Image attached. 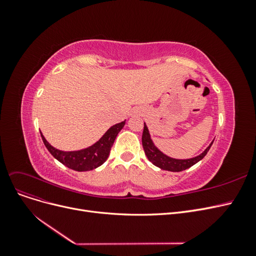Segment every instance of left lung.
I'll use <instances>...</instances> for the list:
<instances>
[{"label":"left lung","mask_w":256,"mask_h":256,"mask_svg":"<svg viewBox=\"0 0 256 256\" xmlns=\"http://www.w3.org/2000/svg\"><path fill=\"white\" fill-rule=\"evenodd\" d=\"M214 141L210 143L207 148L200 154L198 156L191 158V159H186V160H180V159H173L166 156L164 154H162L156 146L154 145L148 129H147L146 125L144 124V129H143V134H142V145L145 152L146 157L152 162L154 166H156L162 170H166V171H171V172H180L184 170H187L194 166L200 160H202L206 154L208 152L210 146L212 145Z\"/></svg>","instance_id":"8db88e82"}]
</instances>
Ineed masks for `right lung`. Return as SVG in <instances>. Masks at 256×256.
Here are the masks:
<instances>
[{
  "instance_id": "obj_1",
  "label": "right lung",
  "mask_w": 256,
  "mask_h": 256,
  "mask_svg": "<svg viewBox=\"0 0 256 256\" xmlns=\"http://www.w3.org/2000/svg\"><path fill=\"white\" fill-rule=\"evenodd\" d=\"M124 125H125V122L116 124L108 130L104 136L94 145L78 152H62L54 148L47 142L44 136L42 134H40L44 144L54 158L69 168L78 172H84L90 171V170H94L104 164V161L109 157L116 136L122 129Z\"/></svg>"
}]
</instances>
